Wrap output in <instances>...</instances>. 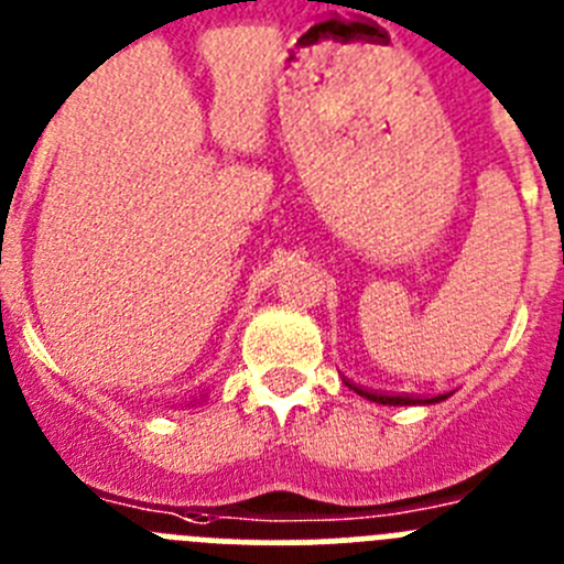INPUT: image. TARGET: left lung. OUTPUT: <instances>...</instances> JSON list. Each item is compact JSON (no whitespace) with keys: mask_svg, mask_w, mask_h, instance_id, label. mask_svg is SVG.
<instances>
[{"mask_svg":"<svg viewBox=\"0 0 564 564\" xmlns=\"http://www.w3.org/2000/svg\"><path fill=\"white\" fill-rule=\"evenodd\" d=\"M355 391H358L360 397H366V400L371 402H380V405H416V397H408V394H380V391H369V389H360V386H355ZM444 400V397H433V400H425V402H438Z\"/></svg>","mask_w":564,"mask_h":564,"instance_id":"8db88e82","label":"left lung"}]
</instances>
